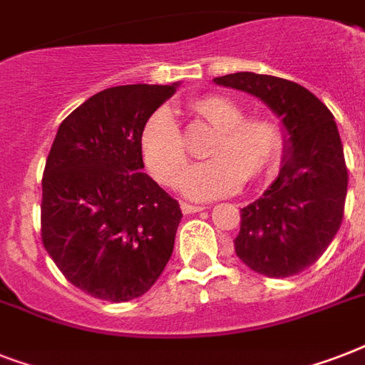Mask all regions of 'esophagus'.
<instances>
[{"instance_id":"esophagus-1","label":"esophagus","mask_w":365,"mask_h":365,"mask_svg":"<svg viewBox=\"0 0 365 365\" xmlns=\"http://www.w3.org/2000/svg\"><path fill=\"white\" fill-rule=\"evenodd\" d=\"M205 210V206L199 205H189V202H182V212L183 214H195V212Z\"/></svg>"}]
</instances>
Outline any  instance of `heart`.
<instances>
[{"instance_id": "b5f03b06", "label": "heart", "mask_w": 365, "mask_h": 365, "mask_svg": "<svg viewBox=\"0 0 365 365\" xmlns=\"http://www.w3.org/2000/svg\"><path fill=\"white\" fill-rule=\"evenodd\" d=\"M195 115L216 130L206 145V157L183 174L180 187L189 199L225 197L259 180L274 166L282 151V128L269 115H250L237 100L223 94L200 96L189 104ZM142 153L160 183L172 185L187 165V145L166 110L155 111L143 125Z\"/></svg>"}]
</instances>
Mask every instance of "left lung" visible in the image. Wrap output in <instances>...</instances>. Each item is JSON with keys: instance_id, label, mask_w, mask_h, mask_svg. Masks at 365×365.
<instances>
[{"instance_id": "left-lung-1", "label": "left lung", "mask_w": 365, "mask_h": 365, "mask_svg": "<svg viewBox=\"0 0 365 365\" xmlns=\"http://www.w3.org/2000/svg\"><path fill=\"white\" fill-rule=\"evenodd\" d=\"M216 85L257 96L288 130L284 166L259 199L240 210L235 252L252 271L271 278L314 265L345 214V155L331 111L297 83L252 71L216 77Z\"/></svg>"}]
</instances>
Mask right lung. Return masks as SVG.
<instances>
[{"label":"right lung","mask_w":365,"mask_h":365,"mask_svg":"<svg viewBox=\"0 0 365 365\" xmlns=\"http://www.w3.org/2000/svg\"><path fill=\"white\" fill-rule=\"evenodd\" d=\"M176 85H123L60 123L43 172L41 240L66 280L96 299L148 292L174 250L182 210L143 174V125Z\"/></svg>","instance_id":"right-lung-1"}]
</instances>
